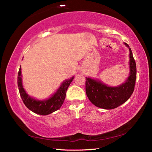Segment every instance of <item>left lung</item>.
<instances>
[{"label": "left lung", "instance_id": "obj_1", "mask_svg": "<svg viewBox=\"0 0 152 152\" xmlns=\"http://www.w3.org/2000/svg\"><path fill=\"white\" fill-rule=\"evenodd\" d=\"M125 44L130 52V73L124 84L118 87H110L96 80L86 79V95L90 101L97 107L104 109L117 108L127 101L134 91L137 74L136 64L129 46L126 43Z\"/></svg>", "mask_w": 152, "mask_h": 152}]
</instances>
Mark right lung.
Instances as JSON below:
<instances>
[{
  "instance_id": "add662e5",
  "label": "right lung",
  "mask_w": 152,
  "mask_h": 152,
  "mask_svg": "<svg viewBox=\"0 0 152 152\" xmlns=\"http://www.w3.org/2000/svg\"><path fill=\"white\" fill-rule=\"evenodd\" d=\"M73 79L74 77L64 82L57 92L45 101H37L29 96V95L26 93L22 85L20 66L18 72L17 84L20 97L25 106L33 113L42 115H47L58 110L61 107L65 99L67 90Z\"/></svg>"
}]
</instances>
